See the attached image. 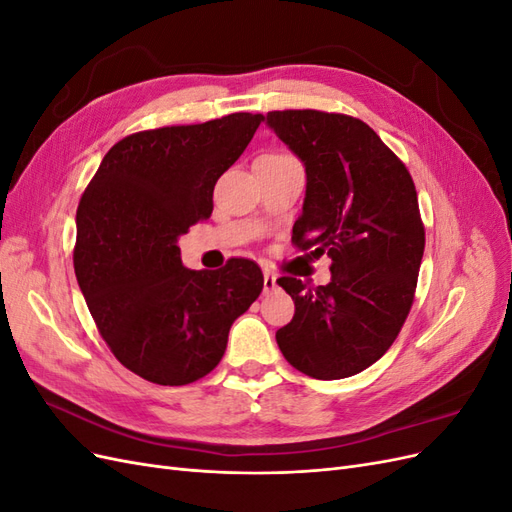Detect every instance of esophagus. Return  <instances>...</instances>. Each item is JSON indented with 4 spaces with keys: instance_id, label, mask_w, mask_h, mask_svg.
<instances>
[{
    "instance_id": "obj_1",
    "label": "esophagus",
    "mask_w": 512,
    "mask_h": 512,
    "mask_svg": "<svg viewBox=\"0 0 512 512\" xmlns=\"http://www.w3.org/2000/svg\"><path fill=\"white\" fill-rule=\"evenodd\" d=\"M275 288H277V277H275L273 273L265 271V292L269 294V292H273Z\"/></svg>"
}]
</instances>
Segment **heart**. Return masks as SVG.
Listing matches in <instances>:
<instances>
[{"instance_id":"b5f03b06","label":"heart","mask_w":512,"mask_h":512,"mask_svg":"<svg viewBox=\"0 0 512 512\" xmlns=\"http://www.w3.org/2000/svg\"><path fill=\"white\" fill-rule=\"evenodd\" d=\"M269 158H284V156H282V153H271Z\"/></svg>"}]
</instances>
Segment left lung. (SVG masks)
<instances>
[{"instance_id": "obj_1", "label": "left lung", "mask_w": 512, "mask_h": 512, "mask_svg": "<svg viewBox=\"0 0 512 512\" xmlns=\"http://www.w3.org/2000/svg\"><path fill=\"white\" fill-rule=\"evenodd\" d=\"M267 123L307 173L292 243L333 260L327 286L290 275L277 280L294 301L277 346L309 378H348L393 346L414 303L425 252L414 181L356 117L303 108L271 111Z\"/></svg>"}]
</instances>
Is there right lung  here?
Returning <instances> with one entry per match:
<instances>
[{"mask_svg": "<svg viewBox=\"0 0 512 512\" xmlns=\"http://www.w3.org/2000/svg\"><path fill=\"white\" fill-rule=\"evenodd\" d=\"M232 113L121 138L76 209L74 273L115 359L153 384L183 386L222 361L228 331L265 286L254 260L190 271L177 247L213 211V188L262 123Z\"/></svg>", "mask_w": 512, "mask_h": 512, "instance_id": "1", "label": "right lung"}]
</instances>
